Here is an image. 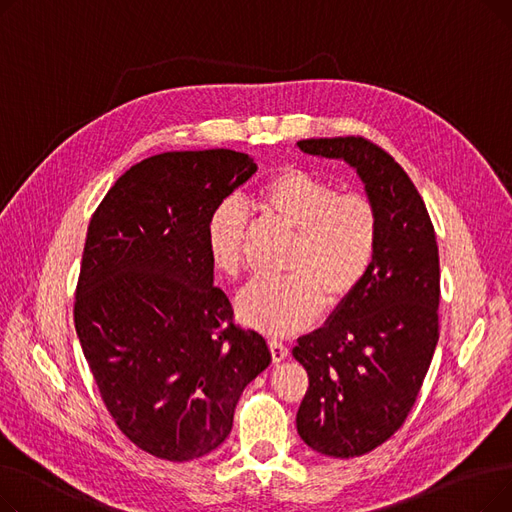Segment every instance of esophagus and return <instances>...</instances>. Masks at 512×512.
I'll return each mask as SVG.
<instances>
[{
    "mask_svg": "<svg viewBox=\"0 0 512 512\" xmlns=\"http://www.w3.org/2000/svg\"><path fill=\"white\" fill-rule=\"evenodd\" d=\"M270 351H272V359L274 363H280L288 357V346L280 340H270Z\"/></svg>",
    "mask_w": 512,
    "mask_h": 512,
    "instance_id": "esophagus-1",
    "label": "esophagus"
}]
</instances>
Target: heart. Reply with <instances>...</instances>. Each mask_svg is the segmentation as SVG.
Here are the masks:
<instances>
[{
  "label": "heart",
  "instance_id": "heart-1",
  "mask_svg": "<svg viewBox=\"0 0 512 512\" xmlns=\"http://www.w3.org/2000/svg\"><path fill=\"white\" fill-rule=\"evenodd\" d=\"M257 209L294 232L280 278H255L236 297L242 324L272 336L299 332L324 305L340 303L367 278L378 249V213L363 195L336 188L305 170L286 168L261 186ZM247 211L236 199L215 207L205 224L211 265L234 278L242 267Z\"/></svg>",
  "mask_w": 512,
  "mask_h": 512
}]
</instances>
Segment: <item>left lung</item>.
Instances as JSON below:
<instances>
[{
  "mask_svg": "<svg viewBox=\"0 0 512 512\" xmlns=\"http://www.w3.org/2000/svg\"><path fill=\"white\" fill-rule=\"evenodd\" d=\"M297 147L351 166L378 213L367 278L292 348L309 375L297 413L301 440L315 452L351 459L405 423L432 363L440 305L436 232L407 172L367 139H307Z\"/></svg>",
  "mask_w": 512,
  "mask_h": 512,
  "instance_id": "8db88e82",
  "label": "left lung"
}]
</instances>
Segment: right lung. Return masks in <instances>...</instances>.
<instances>
[{
    "label": "right lung",
    "mask_w": 512,
    "mask_h": 512,
    "mask_svg": "<svg viewBox=\"0 0 512 512\" xmlns=\"http://www.w3.org/2000/svg\"><path fill=\"white\" fill-rule=\"evenodd\" d=\"M257 172L230 149L168 151L126 170L89 224L74 326L107 411L174 463L213 452L238 398L272 363L213 286L209 213Z\"/></svg>",
    "instance_id": "right-lung-1"
}]
</instances>
